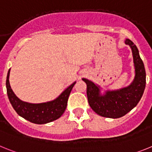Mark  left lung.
I'll list each match as a JSON object with an SVG mask.
<instances>
[{
    "label": "left lung",
    "mask_w": 152,
    "mask_h": 152,
    "mask_svg": "<svg viewBox=\"0 0 152 152\" xmlns=\"http://www.w3.org/2000/svg\"><path fill=\"white\" fill-rule=\"evenodd\" d=\"M125 42L131 47L135 64V78L129 87L117 91H108L102 96L99 86L88 79H82L87 84L90 107L96 113L103 117L116 119L125 116L139 103L145 88V69L139 50L130 39H127Z\"/></svg>",
    "instance_id": "left-lung-1"
}]
</instances>
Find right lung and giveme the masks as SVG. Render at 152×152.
<instances>
[{
	"label": "right lung",
	"instance_id": "obj_1",
	"mask_svg": "<svg viewBox=\"0 0 152 152\" xmlns=\"http://www.w3.org/2000/svg\"><path fill=\"white\" fill-rule=\"evenodd\" d=\"M10 70L7 76V93L13 108L19 116L36 124H45L61 117L68 103V96L75 83L68 87L56 100L42 103H29L20 100L14 94L9 82Z\"/></svg>",
	"mask_w": 152,
	"mask_h": 152
}]
</instances>
